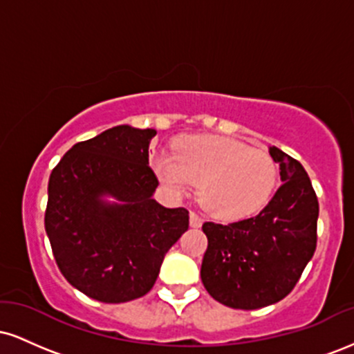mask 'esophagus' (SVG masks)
I'll return each mask as SVG.
<instances>
[{
	"label": "esophagus",
	"mask_w": 354,
	"mask_h": 354,
	"mask_svg": "<svg viewBox=\"0 0 354 354\" xmlns=\"http://www.w3.org/2000/svg\"><path fill=\"white\" fill-rule=\"evenodd\" d=\"M189 225H191V228H200V226L203 225V218L200 216V214L194 213V211H191V213H189Z\"/></svg>",
	"instance_id": "obj_1"
}]
</instances>
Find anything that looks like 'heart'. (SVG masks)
Wrapping results in <instances>:
<instances>
[{
  "instance_id": "obj_1",
  "label": "heart",
  "mask_w": 354,
  "mask_h": 354,
  "mask_svg": "<svg viewBox=\"0 0 354 354\" xmlns=\"http://www.w3.org/2000/svg\"><path fill=\"white\" fill-rule=\"evenodd\" d=\"M153 169L174 194L200 181L201 205L228 221L265 208L278 185V166L270 154L228 136L183 138L173 153L153 158Z\"/></svg>"
}]
</instances>
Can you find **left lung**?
I'll return each instance as SVG.
<instances>
[{
	"label": "left lung",
	"mask_w": 354,
	"mask_h": 354,
	"mask_svg": "<svg viewBox=\"0 0 354 354\" xmlns=\"http://www.w3.org/2000/svg\"><path fill=\"white\" fill-rule=\"evenodd\" d=\"M279 165V186L253 218L205 223L208 250L201 281L216 301L236 310H258L291 293L316 250L318 198L299 161L270 146Z\"/></svg>",
	"instance_id": "obj_1"
}]
</instances>
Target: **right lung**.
Returning <instances> with one entry per match:
<instances>
[{
  "mask_svg": "<svg viewBox=\"0 0 354 354\" xmlns=\"http://www.w3.org/2000/svg\"><path fill=\"white\" fill-rule=\"evenodd\" d=\"M156 129L120 124L76 143L48 183L44 228L68 283L101 303L148 293L165 254L188 230L185 208L153 200Z\"/></svg>",
  "mask_w": 354,
  "mask_h": 354,
  "instance_id": "add662e5",
  "label": "right lung"
}]
</instances>
